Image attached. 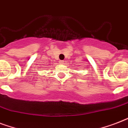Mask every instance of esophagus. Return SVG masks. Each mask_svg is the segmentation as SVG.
Segmentation results:
<instances>
[{
    "label": "esophagus",
    "mask_w": 128,
    "mask_h": 128,
    "mask_svg": "<svg viewBox=\"0 0 128 128\" xmlns=\"http://www.w3.org/2000/svg\"><path fill=\"white\" fill-rule=\"evenodd\" d=\"M60 64H64V60H60Z\"/></svg>",
    "instance_id": "34e87169"
}]
</instances>
